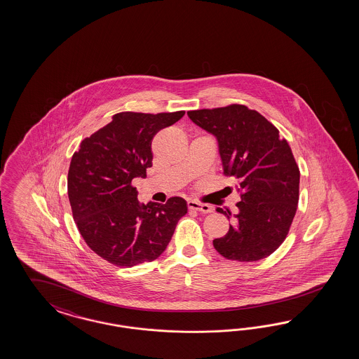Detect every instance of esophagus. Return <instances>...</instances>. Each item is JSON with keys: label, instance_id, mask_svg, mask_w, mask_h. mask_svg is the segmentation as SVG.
I'll return each mask as SVG.
<instances>
[{"label": "esophagus", "instance_id": "34e87169", "mask_svg": "<svg viewBox=\"0 0 359 359\" xmlns=\"http://www.w3.org/2000/svg\"><path fill=\"white\" fill-rule=\"evenodd\" d=\"M188 208H189V209L198 210V212H201V213H210V212L213 210L212 205L198 203V201H196V200H188Z\"/></svg>", "mask_w": 359, "mask_h": 359}]
</instances>
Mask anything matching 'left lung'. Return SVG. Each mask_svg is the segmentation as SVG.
I'll use <instances>...</instances> for the list:
<instances>
[{
  "instance_id": "left-lung-1",
  "label": "left lung",
  "mask_w": 359,
  "mask_h": 359,
  "mask_svg": "<svg viewBox=\"0 0 359 359\" xmlns=\"http://www.w3.org/2000/svg\"><path fill=\"white\" fill-rule=\"evenodd\" d=\"M212 134L224 174L237 180V215L217 208L233 222L215 249L226 259L261 261L287 237L299 203L300 171L288 142L262 114L245 105L201 109L187 113Z\"/></svg>"
}]
</instances>
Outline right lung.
I'll return each mask as SVG.
<instances>
[{
  "instance_id": "1",
  "label": "right lung",
  "mask_w": 359,
  "mask_h": 359,
  "mask_svg": "<svg viewBox=\"0 0 359 359\" xmlns=\"http://www.w3.org/2000/svg\"><path fill=\"white\" fill-rule=\"evenodd\" d=\"M185 111H123L80 143L68 170V198L88 246L109 263L133 267L156 259L188 210L183 197L165 204L138 201L134 177L152 165L154 135L174 125Z\"/></svg>"
}]
</instances>
